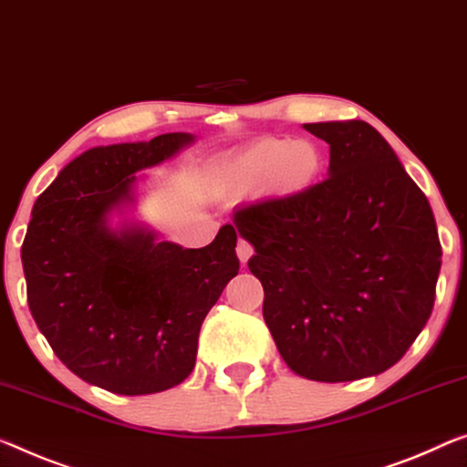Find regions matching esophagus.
Instances as JSON below:
<instances>
[{
	"instance_id": "34e87169",
	"label": "esophagus",
	"mask_w": 467,
	"mask_h": 467,
	"mask_svg": "<svg viewBox=\"0 0 467 467\" xmlns=\"http://www.w3.org/2000/svg\"><path fill=\"white\" fill-rule=\"evenodd\" d=\"M235 253H238L240 263H242V265H246V263H248V258L254 254V248L250 246V244H248L246 240H240V242H238V246H235Z\"/></svg>"
}]
</instances>
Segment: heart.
<instances>
[{
    "mask_svg": "<svg viewBox=\"0 0 467 467\" xmlns=\"http://www.w3.org/2000/svg\"><path fill=\"white\" fill-rule=\"evenodd\" d=\"M326 154L311 140L261 138L229 156L219 173V193L238 200L267 188L275 196H303L321 182Z\"/></svg>",
    "mask_w": 467,
    "mask_h": 467,
    "instance_id": "b5f03b06",
    "label": "heart"
}]
</instances>
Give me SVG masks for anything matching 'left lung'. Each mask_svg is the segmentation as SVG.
Returning <instances> with one entry per match:
<instances>
[{
    "label": "left lung",
    "instance_id": "left-lung-1",
    "mask_svg": "<svg viewBox=\"0 0 467 467\" xmlns=\"http://www.w3.org/2000/svg\"><path fill=\"white\" fill-rule=\"evenodd\" d=\"M329 143L303 196L234 213L254 246L263 317L294 374L353 382L400 361L430 319L441 242L428 198L365 120L305 125Z\"/></svg>",
    "mask_w": 467,
    "mask_h": 467
}]
</instances>
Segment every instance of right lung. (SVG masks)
<instances>
[{"mask_svg":"<svg viewBox=\"0 0 467 467\" xmlns=\"http://www.w3.org/2000/svg\"><path fill=\"white\" fill-rule=\"evenodd\" d=\"M192 141L164 133L91 148L33 206L20 256L35 324L75 376L114 394L182 384L206 313L238 275L232 225L204 248L159 242L138 223L110 227L112 211L135 202V173Z\"/></svg>","mask_w":467,"mask_h":467,"instance_id":"add662e5","label":"right lung"}]
</instances>
